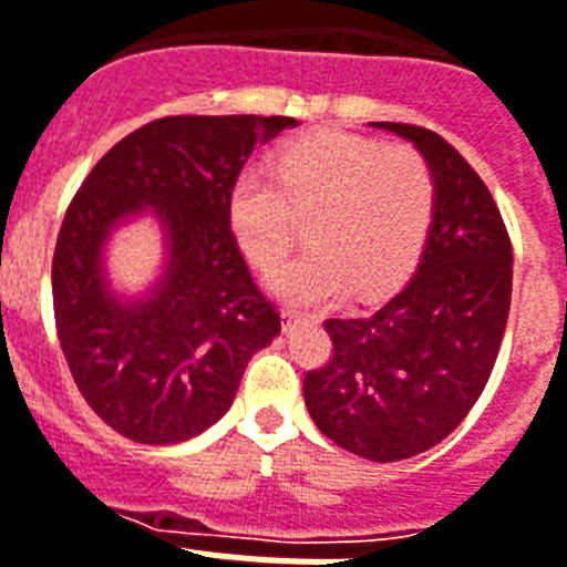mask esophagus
I'll list each match as a JSON object with an SVG mask.
<instances>
[{
	"instance_id": "obj_1",
	"label": "esophagus",
	"mask_w": 567,
	"mask_h": 567,
	"mask_svg": "<svg viewBox=\"0 0 567 567\" xmlns=\"http://www.w3.org/2000/svg\"><path fill=\"white\" fill-rule=\"evenodd\" d=\"M280 315H284V323H287V329H289V327H295V323H298V320H303V315H300V312H292V309H284V312H280Z\"/></svg>"
}]
</instances>
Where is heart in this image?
I'll return each mask as SVG.
<instances>
[{
	"instance_id": "1",
	"label": "heart",
	"mask_w": 567,
	"mask_h": 567,
	"mask_svg": "<svg viewBox=\"0 0 567 567\" xmlns=\"http://www.w3.org/2000/svg\"><path fill=\"white\" fill-rule=\"evenodd\" d=\"M434 213V175L409 144L318 130L280 150L275 175L247 169L229 193V227L258 267L292 249L309 218V252L269 272V292L327 303L352 287L372 298L398 284L423 249Z\"/></svg>"
}]
</instances>
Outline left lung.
I'll list each match as a JSON object with an SVG mask.
<instances>
[{
	"label": "left lung",
	"mask_w": 567,
	"mask_h": 567,
	"mask_svg": "<svg viewBox=\"0 0 567 567\" xmlns=\"http://www.w3.org/2000/svg\"><path fill=\"white\" fill-rule=\"evenodd\" d=\"M372 127L412 142L434 175L417 269L374 312L327 320L332 360L303 380L315 425L346 452L398 463L445 440L497 363L511 309V240L474 167L432 130Z\"/></svg>",
	"instance_id": "8db88e82"
}]
</instances>
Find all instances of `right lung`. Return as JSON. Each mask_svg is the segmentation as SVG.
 I'll list each match as a JSON object with an SVG mask.
<instances>
[{"label": "right lung", "instance_id": "obj_1", "mask_svg": "<svg viewBox=\"0 0 567 567\" xmlns=\"http://www.w3.org/2000/svg\"><path fill=\"white\" fill-rule=\"evenodd\" d=\"M289 115H167L115 144L68 207L53 252L59 343L104 423L144 445L198 437L233 405L249 358L280 332L229 227V193ZM150 214L163 269L144 293L112 287V233Z\"/></svg>", "mask_w": 567, "mask_h": 567}]
</instances>
